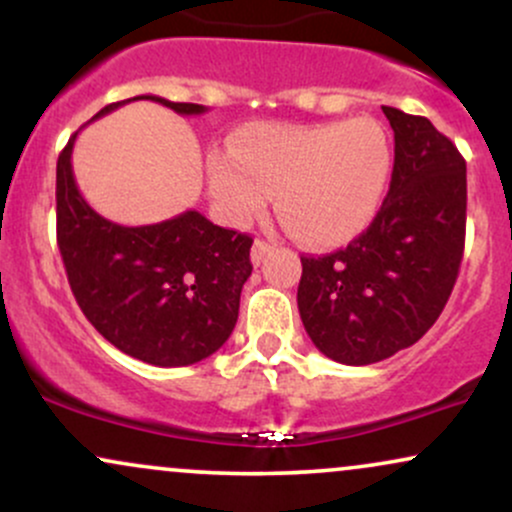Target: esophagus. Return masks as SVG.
<instances>
[{
  "label": "esophagus",
  "mask_w": 512,
  "mask_h": 512,
  "mask_svg": "<svg viewBox=\"0 0 512 512\" xmlns=\"http://www.w3.org/2000/svg\"><path fill=\"white\" fill-rule=\"evenodd\" d=\"M272 250H274V245L269 243V240L257 238L255 243H252V264H260L264 257H267Z\"/></svg>",
  "instance_id": "obj_1"
}]
</instances>
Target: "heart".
Masks as SVG:
<instances>
[{
    "mask_svg": "<svg viewBox=\"0 0 512 512\" xmlns=\"http://www.w3.org/2000/svg\"><path fill=\"white\" fill-rule=\"evenodd\" d=\"M392 168L385 127L373 117L317 125H260L209 158V195L233 226L279 209L298 236L339 245L370 226Z\"/></svg>",
    "mask_w": 512,
    "mask_h": 512,
    "instance_id": "1",
    "label": "heart"
}]
</instances>
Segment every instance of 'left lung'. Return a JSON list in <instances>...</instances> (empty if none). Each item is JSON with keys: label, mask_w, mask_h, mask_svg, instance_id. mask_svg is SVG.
Returning a JSON list of instances; mask_svg holds the SVG:
<instances>
[{"label": "left lung", "mask_w": 512, "mask_h": 512, "mask_svg": "<svg viewBox=\"0 0 512 512\" xmlns=\"http://www.w3.org/2000/svg\"><path fill=\"white\" fill-rule=\"evenodd\" d=\"M395 132L390 192L366 231L303 255L298 310L327 358L368 366L419 342L443 313L464 252L467 166L431 120L383 105Z\"/></svg>", "instance_id": "1"}]
</instances>
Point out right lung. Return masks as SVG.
<instances>
[{
  "label": "right lung",
  "mask_w": 512,
  "mask_h": 512,
  "mask_svg": "<svg viewBox=\"0 0 512 512\" xmlns=\"http://www.w3.org/2000/svg\"><path fill=\"white\" fill-rule=\"evenodd\" d=\"M144 98L180 115L207 110L158 96L129 101ZM129 101L105 105L93 120ZM74 139L57 158V245L81 313L110 344L151 366H192L219 351L236 327L252 238L199 211L151 226L103 219L76 187Z\"/></svg>",
  "instance_id": "obj_1"
}]
</instances>
